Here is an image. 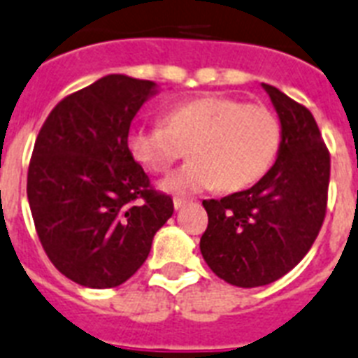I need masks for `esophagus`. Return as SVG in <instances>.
<instances>
[{
	"instance_id": "obj_1",
	"label": "esophagus",
	"mask_w": 358,
	"mask_h": 358,
	"mask_svg": "<svg viewBox=\"0 0 358 358\" xmlns=\"http://www.w3.org/2000/svg\"><path fill=\"white\" fill-rule=\"evenodd\" d=\"M188 203V199H185V198H173V207H176L177 210L179 209H182V207H185V205Z\"/></svg>"
}]
</instances>
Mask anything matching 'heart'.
<instances>
[{
  "label": "heart",
  "mask_w": 358,
  "mask_h": 358,
  "mask_svg": "<svg viewBox=\"0 0 358 358\" xmlns=\"http://www.w3.org/2000/svg\"><path fill=\"white\" fill-rule=\"evenodd\" d=\"M280 121L271 108L239 99L205 95L164 113L162 127H134L127 136L132 159L153 173H166L185 155L181 170L162 181L171 194L218 187L237 192L257 182L280 148Z\"/></svg>",
  "instance_id": "heart-1"
}]
</instances>
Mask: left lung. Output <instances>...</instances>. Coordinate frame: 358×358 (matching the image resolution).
Listing matches in <instances>:
<instances>
[{
  "mask_svg": "<svg viewBox=\"0 0 358 358\" xmlns=\"http://www.w3.org/2000/svg\"><path fill=\"white\" fill-rule=\"evenodd\" d=\"M282 124L278 159L252 188L203 199L209 224L201 256L239 287L271 284L314 245L327 213L331 155L308 108L263 84Z\"/></svg>",
  "mask_w": 358,
  "mask_h": 358,
  "instance_id": "left-lung-1",
  "label": "left lung"
}]
</instances>
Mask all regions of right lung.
<instances>
[{
    "label": "right lung",
    "instance_id": "add662e5",
    "mask_svg": "<svg viewBox=\"0 0 358 358\" xmlns=\"http://www.w3.org/2000/svg\"><path fill=\"white\" fill-rule=\"evenodd\" d=\"M155 82L108 74L55 104L38 130L27 199L38 241L76 284L115 287L148 259L173 199L155 190L127 148Z\"/></svg>",
    "mask_w": 358,
    "mask_h": 358
}]
</instances>
